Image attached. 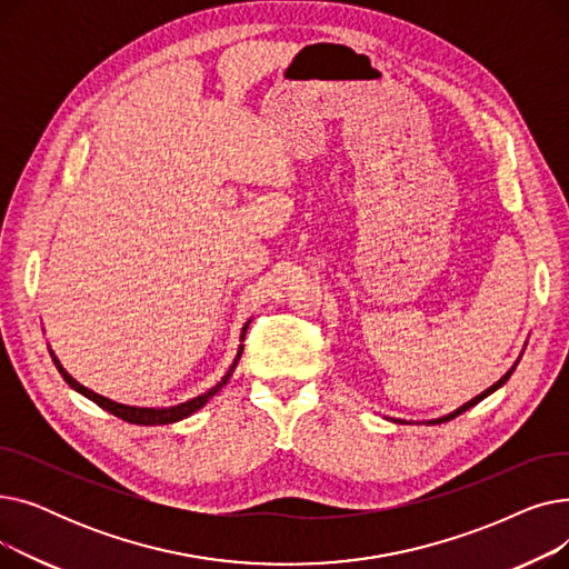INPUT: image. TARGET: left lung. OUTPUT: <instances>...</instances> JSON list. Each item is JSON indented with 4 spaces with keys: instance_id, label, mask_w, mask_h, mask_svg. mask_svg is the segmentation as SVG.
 Returning <instances> with one entry per match:
<instances>
[{
    "instance_id": "1",
    "label": "left lung",
    "mask_w": 569,
    "mask_h": 569,
    "mask_svg": "<svg viewBox=\"0 0 569 569\" xmlns=\"http://www.w3.org/2000/svg\"><path fill=\"white\" fill-rule=\"evenodd\" d=\"M512 371H515V367H512ZM512 371H507V373H505V376H502V378H500V380H498V382H496V385H491V387H489V390H485V392H482V395H480V397H475V399H472V401H468V403H466V406H461V408H459V410H455V412H450V415H445V417H440V420H431V422H429V425H442V422H450V420H455V417H457V415H461V412H466V410H468V408H472V406H475V403H480V401H482V399H485V397H489V395H491V392H496V390H498V387H500V385H502V382H505V380H507V378H510V376H512Z\"/></svg>"
}]
</instances>
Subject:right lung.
<instances>
[{"instance_id": "right-lung-1", "label": "right lung", "mask_w": 569, "mask_h": 569, "mask_svg": "<svg viewBox=\"0 0 569 569\" xmlns=\"http://www.w3.org/2000/svg\"><path fill=\"white\" fill-rule=\"evenodd\" d=\"M244 332H247V325H244ZM244 332H242V339H244ZM244 348V346H242ZM242 348H239V352H237V360H234V365L230 367V371L221 378V382H217L212 390L209 392H204V395H200V397H196V399H191V401H187V403H179V406H170V408H136V406H124V403H117V401H110V399H106V397H101V395H97V392H92V390H87L84 385H80L78 380H73L67 371H64V367L57 362V357L52 355V362H54V367H57V371L62 373V378L73 387L76 392H80L82 397H87L89 401H94L97 406H101L103 410H108V412H112L114 417H119V420H124V422H129V425H140V427H157V425H172V422H179V420H184V417H189V415H193L196 410H200L209 399H212L221 387L228 382V378H230V373H232V369L237 367V362H239V355H242Z\"/></svg>"}]
</instances>
